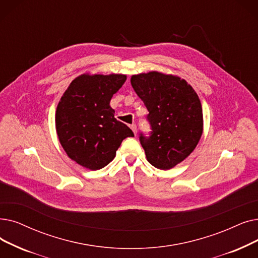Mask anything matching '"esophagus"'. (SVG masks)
<instances>
[{"mask_svg":"<svg viewBox=\"0 0 258 258\" xmlns=\"http://www.w3.org/2000/svg\"><path fill=\"white\" fill-rule=\"evenodd\" d=\"M131 128H132V131L134 132V134H135V135H136V134H137V125H136V124H132V125H131Z\"/></svg>","mask_w":258,"mask_h":258,"instance_id":"obj_1","label":"esophagus"}]
</instances>
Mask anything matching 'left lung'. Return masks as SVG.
I'll list each match as a JSON object with an SVG mask.
<instances>
[{"mask_svg":"<svg viewBox=\"0 0 258 258\" xmlns=\"http://www.w3.org/2000/svg\"><path fill=\"white\" fill-rule=\"evenodd\" d=\"M131 83L149 110L151 136L139 137L147 159L157 169L170 170L195 150L203 135L198 95L184 79L159 72L134 75Z\"/></svg>","mask_w":258,"mask_h":258,"instance_id":"left-lung-1","label":"left lung"}]
</instances>
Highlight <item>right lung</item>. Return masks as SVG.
Instances as JSON below:
<instances>
[{
    "label": "right lung",
    "mask_w": 258,
    "mask_h": 258,
    "mask_svg": "<svg viewBox=\"0 0 258 258\" xmlns=\"http://www.w3.org/2000/svg\"><path fill=\"white\" fill-rule=\"evenodd\" d=\"M126 80L125 75L77 77L55 110V130L67 156L89 170H100L115 158L123 139L134 133L115 118L109 102Z\"/></svg>",
    "instance_id": "right-lung-1"
}]
</instances>
